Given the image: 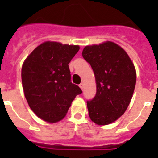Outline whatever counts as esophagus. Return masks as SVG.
Returning <instances> with one entry per match:
<instances>
[{
    "instance_id": "1",
    "label": "esophagus",
    "mask_w": 158,
    "mask_h": 158,
    "mask_svg": "<svg viewBox=\"0 0 158 158\" xmlns=\"http://www.w3.org/2000/svg\"><path fill=\"white\" fill-rule=\"evenodd\" d=\"M79 87H80V89H81L82 90H83V89H84V83H81V84H79Z\"/></svg>"
}]
</instances>
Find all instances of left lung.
<instances>
[{"instance_id":"1","label":"left lung","mask_w":158,"mask_h":158,"mask_svg":"<svg viewBox=\"0 0 158 158\" xmlns=\"http://www.w3.org/2000/svg\"><path fill=\"white\" fill-rule=\"evenodd\" d=\"M82 56L90 64L97 84L94 98L87 102L89 117L106 125L125 113L132 98L136 71L125 51L112 42L86 46Z\"/></svg>"}]
</instances>
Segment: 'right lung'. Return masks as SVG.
<instances>
[{
  "label": "right lung",
  "mask_w": 158,
  "mask_h": 158,
  "mask_svg": "<svg viewBox=\"0 0 158 158\" xmlns=\"http://www.w3.org/2000/svg\"><path fill=\"white\" fill-rule=\"evenodd\" d=\"M79 46L45 42L24 60L21 70L23 93L33 112L42 120L55 123L65 116L74 98L82 94L72 84L69 63Z\"/></svg>",
  "instance_id": "obj_1"
}]
</instances>
